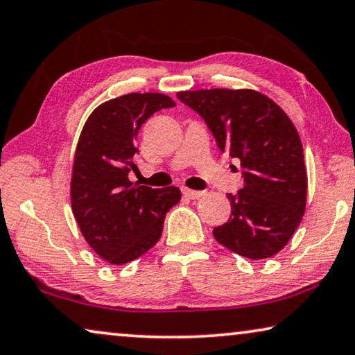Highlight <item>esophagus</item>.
I'll return each mask as SVG.
<instances>
[{
	"instance_id": "obj_1",
	"label": "esophagus",
	"mask_w": 355,
	"mask_h": 355,
	"mask_svg": "<svg viewBox=\"0 0 355 355\" xmlns=\"http://www.w3.org/2000/svg\"><path fill=\"white\" fill-rule=\"evenodd\" d=\"M182 193L186 195V197H189V198L197 200V198H200V197H203V195L207 193V192H202V190H192V189L184 187V189H182Z\"/></svg>"
}]
</instances>
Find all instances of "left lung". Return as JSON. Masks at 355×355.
Returning <instances> with one entry per match:
<instances>
[{
  "instance_id": "obj_1",
  "label": "left lung",
  "mask_w": 355,
  "mask_h": 355,
  "mask_svg": "<svg viewBox=\"0 0 355 355\" xmlns=\"http://www.w3.org/2000/svg\"><path fill=\"white\" fill-rule=\"evenodd\" d=\"M178 97L207 121L220 150L243 168V187L227 193L232 211L227 223L214 227V239L248 259L277 254L306 209L307 173L293 121L254 89L181 91Z\"/></svg>"
}]
</instances>
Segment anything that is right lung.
I'll use <instances>...</instances> for the list:
<instances>
[{"mask_svg":"<svg viewBox=\"0 0 355 355\" xmlns=\"http://www.w3.org/2000/svg\"><path fill=\"white\" fill-rule=\"evenodd\" d=\"M176 105L160 92H131L101 104L76 144L70 200L89 246L109 264L147 253L162 237L165 216L179 200L174 186L152 189L131 182L137 132L155 112Z\"/></svg>","mask_w":355,"mask_h":355,"instance_id":"right-lung-1","label":"right lung"}]
</instances>
